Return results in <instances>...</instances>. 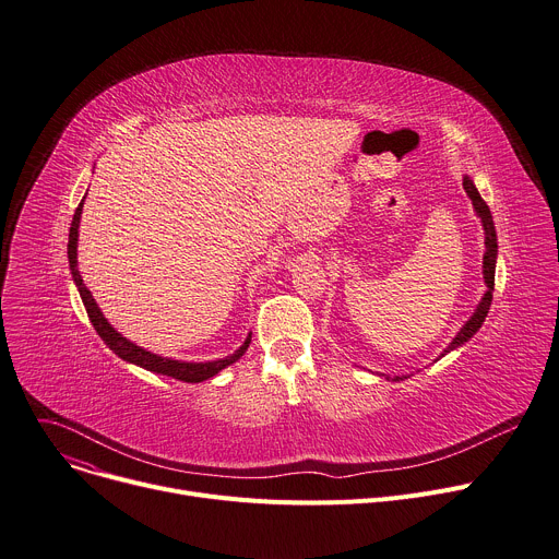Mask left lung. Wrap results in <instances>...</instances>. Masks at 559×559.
I'll list each match as a JSON object with an SVG mask.
<instances>
[{
	"mask_svg": "<svg viewBox=\"0 0 559 559\" xmlns=\"http://www.w3.org/2000/svg\"><path fill=\"white\" fill-rule=\"evenodd\" d=\"M463 189H465V193L469 195V200H472V204H474V211H476V215H478L480 222H483V231H486V253H483V278H486L488 292L483 294L480 304L476 306V312L469 317V321H465V325L461 328V332L452 340V344H450L448 348H444L442 355H448L450 350L463 346L465 342H469V340L474 337L476 330L483 325V321H486V317H488V310H490V306H492V292H495V267H497V249H499V245H497V231H495L492 213H490L488 204L483 202V198L478 195L476 186H474V181L469 179V175L463 177ZM393 380H402V378L395 376Z\"/></svg>",
	"mask_w": 559,
	"mask_h": 559,
	"instance_id": "obj_1",
	"label": "left lung"
}]
</instances>
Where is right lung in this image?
<instances>
[{"label":"right lung","instance_id":"1","mask_svg":"<svg viewBox=\"0 0 559 559\" xmlns=\"http://www.w3.org/2000/svg\"><path fill=\"white\" fill-rule=\"evenodd\" d=\"M83 202L85 198L81 200L76 213H73V219H71V227H69V245H67V255H69V267H71V276H73V283H76L79 292H81V299L85 304V310H87V317L94 325V330L98 332V337L105 342V346L119 355L123 361H130V364H136L145 370H153V373H159V376H168V378H175L179 382H189V384H198V382H204L213 376H217L222 368L231 366L234 361H238L245 350L249 348L251 344V334L245 340V344L229 357L225 359H215V361H177V359H168V357H159L151 350H143L141 346L132 344L130 340H126L121 332H117L115 328H111L107 323V319L103 317L100 308L96 306L92 292L85 287L83 278H81V272H79V225H81V213H83Z\"/></svg>","mask_w":559,"mask_h":559}]
</instances>
